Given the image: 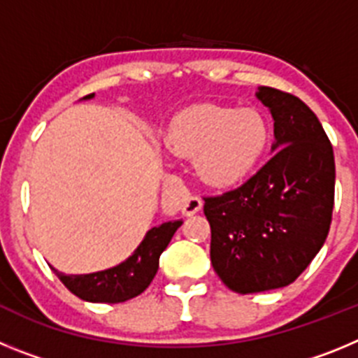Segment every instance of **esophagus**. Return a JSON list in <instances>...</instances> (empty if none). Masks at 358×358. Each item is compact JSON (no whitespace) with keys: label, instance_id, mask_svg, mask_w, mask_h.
<instances>
[{"label":"esophagus","instance_id":"obj_1","mask_svg":"<svg viewBox=\"0 0 358 358\" xmlns=\"http://www.w3.org/2000/svg\"><path fill=\"white\" fill-rule=\"evenodd\" d=\"M201 210H202V199L195 197V195H192V197L186 199L181 206V211L185 217H192V215H195L197 211H201Z\"/></svg>","mask_w":358,"mask_h":358}]
</instances>
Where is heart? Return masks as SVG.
<instances>
[{
	"label": "heart",
	"mask_w": 358,
	"mask_h": 358,
	"mask_svg": "<svg viewBox=\"0 0 358 358\" xmlns=\"http://www.w3.org/2000/svg\"><path fill=\"white\" fill-rule=\"evenodd\" d=\"M164 143L173 156L194 157L202 182L226 188L249 176L268 143V125L252 107L195 106L170 122Z\"/></svg>",
	"instance_id": "b5f03b06"
}]
</instances>
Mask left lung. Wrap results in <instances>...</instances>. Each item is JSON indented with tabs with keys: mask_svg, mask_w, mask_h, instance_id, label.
I'll return each instance as SVG.
<instances>
[{
	"mask_svg": "<svg viewBox=\"0 0 358 358\" xmlns=\"http://www.w3.org/2000/svg\"><path fill=\"white\" fill-rule=\"evenodd\" d=\"M256 98L273 115L274 154L242 186L204 199L211 264L238 294L296 281L327 240L334 210V148L317 116L274 87H258Z\"/></svg>",
	"mask_w": 358,
	"mask_h": 358,
	"instance_id": "1",
	"label": "left lung"
}]
</instances>
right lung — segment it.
<instances>
[{
    "instance_id": "add662e5",
    "label": "right lung",
    "mask_w": 358,
    "mask_h": 358,
    "mask_svg": "<svg viewBox=\"0 0 358 358\" xmlns=\"http://www.w3.org/2000/svg\"><path fill=\"white\" fill-rule=\"evenodd\" d=\"M94 93L87 94L82 100H91ZM182 220H173V222H164L157 227H152L147 231L145 238L136 248V251L129 256L127 260L118 264L116 267L98 271L91 274H55L59 280L66 285V289L71 290L75 296H78L84 301L91 303H123L132 297L140 296L154 280L159 267V256L166 249V245L172 240L173 233L181 227Z\"/></svg>"
}]
</instances>
